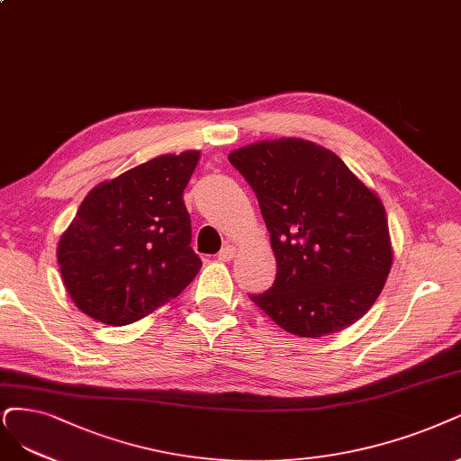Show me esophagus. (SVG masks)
I'll return each mask as SVG.
<instances>
[{"label":"esophagus","mask_w":461,"mask_h":461,"mask_svg":"<svg viewBox=\"0 0 461 461\" xmlns=\"http://www.w3.org/2000/svg\"><path fill=\"white\" fill-rule=\"evenodd\" d=\"M233 257H235V249H233L231 245L224 247V249H221V250L218 252V260H220V262H230Z\"/></svg>","instance_id":"esophagus-1"}]
</instances>
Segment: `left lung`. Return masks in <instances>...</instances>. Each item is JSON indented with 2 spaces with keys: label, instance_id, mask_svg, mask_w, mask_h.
Masks as SVG:
<instances>
[{
  "label": "left lung",
  "instance_id": "obj_1",
  "mask_svg": "<svg viewBox=\"0 0 461 461\" xmlns=\"http://www.w3.org/2000/svg\"><path fill=\"white\" fill-rule=\"evenodd\" d=\"M228 159L258 197L277 262L274 286L250 300L300 338L359 321L393 264L382 199L334 151L303 139L260 140Z\"/></svg>",
  "mask_w": 461,
  "mask_h": 461
}]
</instances>
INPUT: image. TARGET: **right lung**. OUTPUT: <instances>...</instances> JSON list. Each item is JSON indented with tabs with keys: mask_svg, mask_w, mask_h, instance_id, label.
Masks as SVG:
<instances>
[{
	"mask_svg": "<svg viewBox=\"0 0 461 461\" xmlns=\"http://www.w3.org/2000/svg\"><path fill=\"white\" fill-rule=\"evenodd\" d=\"M199 151L165 153L100 182L62 233L57 258L68 294L85 315L112 327L131 325L194 281L184 190Z\"/></svg>",
	"mask_w": 461,
	"mask_h": 461,
	"instance_id": "1",
	"label": "right lung"
}]
</instances>
